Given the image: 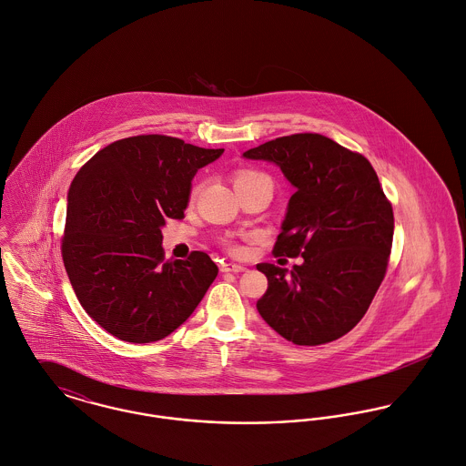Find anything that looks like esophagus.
Returning a JSON list of instances; mask_svg holds the SVG:
<instances>
[{
  "label": "esophagus",
  "mask_w": 466,
  "mask_h": 466,
  "mask_svg": "<svg viewBox=\"0 0 466 466\" xmlns=\"http://www.w3.org/2000/svg\"><path fill=\"white\" fill-rule=\"evenodd\" d=\"M221 271H225V273H241V271H247V268L241 266V264H236V262H223Z\"/></svg>",
  "instance_id": "obj_1"
}]
</instances>
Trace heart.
<instances>
[{
    "mask_svg": "<svg viewBox=\"0 0 466 466\" xmlns=\"http://www.w3.org/2000/svg\"><path fill=\"white\" fill-rule=\"evenodd\" d=\"M248 180H268L264 175H260V173H256V171H241L238 177H236V184L238 182H248ZM232 248L234 250H239V247H236V245H232Z\"/></svg>",
    "mask_w": 466,
    "mask_h": 466,
    "instance_id": "heart-1",
    "label": "heart"
}]
</instances>
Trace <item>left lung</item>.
Masks as SVG:
<instances>
[{
    "mask_svg": "<svg viewBox=\"0 0 466 466\" xmlns=\"http://www.w3.org/2000/svg\"><path fill=\"white\" fill-rule=\"evenodd\" d=\"M243 156L275 162L297 187L273 254L304 258L291 271L258 264L268 277L258 314L295 345L345 336L384 280L393 243V208L373 166L309 132L277 137Z\"/></svg>",
    "mask_w": 466,
    "mask_h": 466,
    "instance_id": "1",
    "label": "left lung"
}]
</instances>
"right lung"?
<instances>
[{"label": "right lung", "mask_w": 466, "mask_h": 466, "mask_svg": "<svg viewBox=\"0 0 466 466\" xmlns=\"http://www.w3.org/2000/svg\"><path fill=\"white\" fill-rule=\"evenodd\" d=\"M223 148L148 134L91 157L67 193L62 260L86 312L128 343H152L180 327L218 275L206 252L164 260L166 221L182 219L195 173Z\"/></svg>", "instance_id": "1"}]
</instances>
